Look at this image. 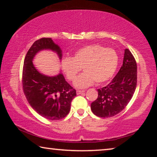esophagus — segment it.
<instances>
[{
    "instance_id": "34e87169",
    "label": "esophagus",
    "mask_w": 157,
    "mask_h": 157,
    "mask_svg": "<svg viewBox=\"0 0 157 157\" xmlns=\"http://www.w3.org/2000/svg\"><path fill=\"white\" fill-rule=\"evenodd\" d=\"M76 93H77V95H79V94H84V91H80V90H78V91H76Z\"/></svg>"
}]
</instances>
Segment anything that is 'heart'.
<instances>
[{
	"label": "heart",
	"mask_w": 157,
	"mask_h": 157,
	"mask_svg": "<svg viewBox=\"0 0 157 157\" xmlns=\"http://www.w3.org/2000/svg\"><path fill=\"white\" fill-rule=\"evenodd\" d=\"M118 62L116 50L100 44H91L77 50L72 58H63L61 67L70 81L75 79L82 68L84 72L76 78L73 84L78 89H84L95 82L100 84L109 80L116 73Z\"/></svg>",
	"instance_id": "obj_1"
}]
</instances>
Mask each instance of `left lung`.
<instances>
[{
  "mask_svg": "<svg viewBox=\"0 0 157 157\" xmlns=\"http://www.w3.org/2000/svg\"><path fill=\"white\" fill-rule=\"evenodd\" d=\"M137 66L128 49L124 50L123 63L109 84L98 89V96L91 105L92 112L101 118H109L123 111L136 88Z\"/></svg>",
  "mask_w": 157,
  "mask_h": 157,
  "instance_id": "obj_1",
  "label": "left lung"
}]
</instances>
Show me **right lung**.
<instances>
[{"mask_svg":"<svg viewBox=\"0 0 157 157\" xmlns=\"http://www.w3.org/2000/svg\"><path fill=\"white\" fill-rule=\"evenodd\" d=\"M44 50L57 53L62 59V50L51 38L36 41L25 55L23 68V92L29 104L39 115L50 121L60 120L68 115L76 91L65 80L62 73L48 76L37 70L33 59Z\"/></svg>","mask_w":157,"mask_h":157,"instance_id":"right-lung-1","label":"right lung"}]
</instances>
